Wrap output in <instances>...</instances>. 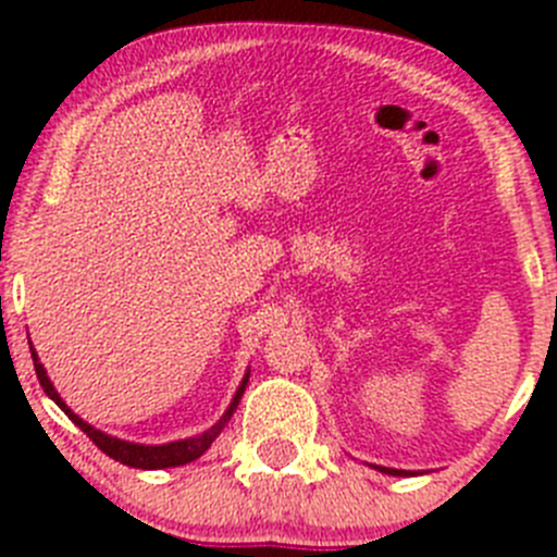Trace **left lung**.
<instances>
[{"label":"left lung","mask_w":557,"mask_h":557,"mask_svg":"<svg viewBox=\"0 0 557 557\" xmlns=\"http://www.w3.org/2000/svg\"><path fill=\"white\" fill-rule=\"evenodd\" d=\"M382 472H389V475H404V470H389V467H379Z\"/></svg>","instance_id":"8db88e82"}]
</instances>
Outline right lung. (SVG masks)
I'll use <instances>...</instances> for the list:
<instances>
[{"instance_id":"obj_1","label":"right lung","mask_w":557,"mask_h":557,"mask_svg":"<svg viewBox=\"0 0 557 557\" xmlns=\"http://www.w3.org/2000/svg\"><path fill=\"white\" fill-rule=\"evenodd\" d=\"M33 360H35V373H38L40 387L46 389V396H49L51 401H54L57 407H60L62 412L67 414V418L74 420V423L79 425V429L85 431L87 436H90L92 443H96L98 448L103 450V454L112 456V459L121 461V465L137 467V470H161V467H178V465H189V461L200 459V456L208 450V445L216 440V434L225 429V423L231 420L233 409L238 407V398H242L244 387H247V379H244L242 387H238V393H236V398H233V404L227 407V412L222 414L220 423L211 425L208 431H202L200 436H191V440H181V443H168V445H134V443H126V440H114V436H109V434H103V431L92 429V425H87L85 420L79 418V414L71 412V409L62 404V398L57 396L54 384H51L49 376H46V371H44V366L38 362V355H35V349H33Z\"/></svg>"}]
</instances>
